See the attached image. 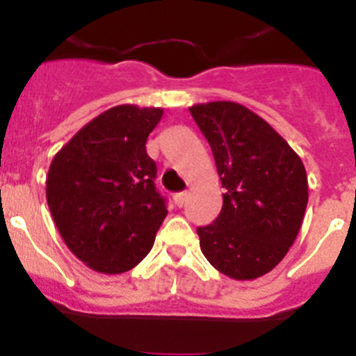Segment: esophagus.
<instances>
[{
  "mask_svg": "<svg viewBox=\"0 0 356 356\" xmlns=\"http://www.w3.org/2000/svg\"><path fill=\"white\" fill-rule=\"evenodd\" d=\"M187 197H188L187 193H178V194H175V203H176V207H184V205H185V201H187Z\"/></svg>",
  "mask_w": 356,
  "mask_h": 356,
  "instance_id": "esophagus-1",
  "label": "esophagus"
}]
</instances>
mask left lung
<instances>
[{
  "instance_id": "obj_1",
  "label": "left lung",
  "mask_w": 356,
  "mask_h": 356,
  "mask_svg": "<svg viewBox=\"0 0 356 356\" xmlns=\"http://www.w3.org/2000/svg\"><path fill=\"white\" fill-rule=\"evenodd\" d=\"M188 112L209 140L226 188L221 213L197 228L201 251L229 278L264 276L282 262L303 222V162L269 122L238 103H203Z\"/></svg>"
}]
</instances>
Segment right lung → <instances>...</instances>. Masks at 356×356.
<instances>
[{
    "label": "right lung",
    "mask_w": 356,
    "mask_h": 356,
    "mask_svg": "<svg viewBox=\"0 0 356 356\" xmlns=\"http://www.w3.org/2000/svg\"><path fill=\"white\" fill-rule=\"evenodd\" d=\"M162 108L119 105L94 118L53 159L46 200L76 259L105 275L134 269L168 216L147 135Z\"/></svg>",
    "instance_id": "add662e5"
}]
</instances>
